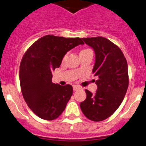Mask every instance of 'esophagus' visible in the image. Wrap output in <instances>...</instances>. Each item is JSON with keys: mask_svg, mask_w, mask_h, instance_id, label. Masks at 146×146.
I'll list each match as a JSON object with an SVG mask.
<instances>
[{"mask_svg": "<svg viewBox=\"0 0 146 146\" xmlns=\"http://www.w3.org/2000/svg\"><path fill=\"white\" fill-rule=\"evenodd\" d=\"M73 90H74V91H76V90H77L80 89V87L78 86V85H73Z\"/></svg>", "mask_w": 146, "mask_h": 146, "instance_id": "1", "label": "esophagus"}]
</instances>
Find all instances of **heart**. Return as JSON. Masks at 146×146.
<instances>
[{"label": "heart", "mask_w": 146, "mask_h": 146, "mask_svg": "<svg viewBox=\"0 0 146 146\" xmlns=\"http://www.w3.org/2000/svg\"><path fill=\"white\" fill-rule=\"evenodd\" d=\"M86 50H88V49H84V50H82V51H86Z\"/></svg>", "instance_id": "obj_1"}]
</instances>
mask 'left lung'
<instances>
[{"mask_svg":"<svg viewBox=\"0 0 146 146\" xmlns=\"http://www.w3.org/2000/svg\"><path fill=\"white\" fill-rule=\"evenodd\" d=\"M95 52L92 73L98 76L95 95L85 90L86 99L80 103L84 115L93 121H101L112 115L124 98L129 86L126 58L120 48L103 36L82 38Z\"/></svg>","mask_w":146,"mask_h":146,"instance_id":"obj_1","label":"left lung"}]
</instances>
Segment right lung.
<instances>
[{
  "mask_svg": "<svg viewBox=\"0 0 146 146\" xmlns=\"http://www.w3.org/2000/svg\"><path fill=\"white\" fill-rule=\"evenodd\" d=\"M83 44L78 37L48 35L25 53L20 66V88L28 107L41 119L54 120L64 111L73 95V87L53 83L51 71L59 67L67 51Z\"/></svg>",
  "mask_w": 146,
  "mask_h": 146,
  "instance_id": "add662e5",
  "label": "right lung"
}]
</instances>
